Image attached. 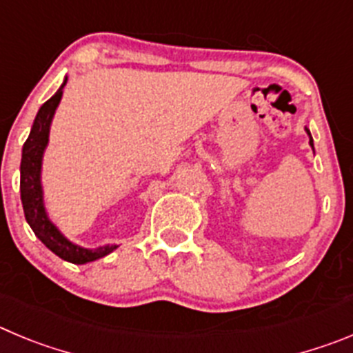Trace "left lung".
<instances>
[{"instance_id":"8db88e82","label":"left lung","mask_w":353,"mask_h":353,"mask_svg":"<svg viewBox=\"0 0 353 353\" xmlns=\"http://www.w3.org/2000/svg\"><path fill=\"white\" fill-rule=\"evenodd\" d=\"M306 131H308V129H306ZM308 134H310V131H308ZM310 145H312V147H313V140H312V134H310Z\"/></svg>"}]
</instances>
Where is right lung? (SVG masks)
I'll return each mask as SVG.
<instances>
[{
	"mask_svg": "<svg viewBox=\"0 0 353 353\" xmlns=\"http://www.w3.org/2000/svg\"><path fill=\"white\" fill-rule=\"evenodd\" d=\"M68 80V79H66ZM64 80L63 85L59 87L56 94L52 96L48 101L41 105L38 110L37 119L33 122V128L29 132L28 140L22 147V161H21V199L22 208L28 224L31 225L34 234L40 238L41 243L52 250L61 259L73 264H85L96 259H101L117 248V245H106L96 250L82 248L79 245H73L68 241L54 224L48 221L47 213L43 208V196H41V183H40V171H41V157L48 141V131H50V122L54 117L57 105L63 96V87L66 85Z\"/></svg>",
	"mask_w": 353,
	"mask_h": 353,
	"instance_id": "right-lung-1",
	"label": "right lung"
}]
</instances>
